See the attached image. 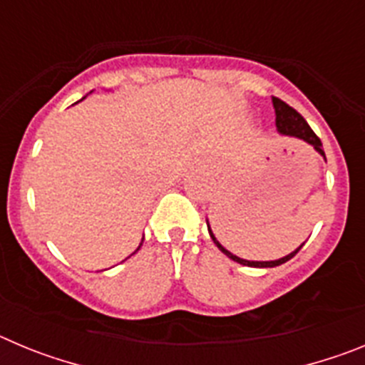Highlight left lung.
I'll list each match as a JSON object with an SVG mask.
<instances>
[{"label":"left lung","instance_id":"8db88e82","mask_svg":"<svg viewBox=\"0 0 365 365\" xmlns=\"http://www.w3.org/2000/svg\"><path fill=\"white\" fill-rule=\"evenodd\" d=\"M272 106H274V113H276V130H278V133L279 135H287V137L299 138V140H303V143L311 144V146L314 148V150L318 151V153H320L322 157L325 159L324 148H322V140L316 137V133L311 130V125L305 122V118H303L302 115L296 111V109H292L291 106L285 104L283 100L276 98V96H272ZM206 225H208V221H206ZM208 232H210L212 241L217 245V248L221 250L222 254H225V256H228L232 261L240 263V265L254 267V269H272V267L283 265V263H287L289 259H292V257H294L296 254L299 252V248L303 247V245H299L294 252L287 254L285 257H279V259H274V261H248V259H243V257H237L235 254H232L230 250H227V248L222 247V245L219 243L217 240H215L214 232L210 230V225H208Z\"/></svg>","mask_w":365,"mask_h":365}]
</instances>
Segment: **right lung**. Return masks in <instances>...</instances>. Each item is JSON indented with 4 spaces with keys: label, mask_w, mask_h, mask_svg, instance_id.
I'll use <instances>...</instances> for the list:
<instances>
[{
    "label": "right lung",
    "mask_w": 365,
    "mask_h": 365,
    "mask_svg": "<svg viewBox=\"0 0 365 365\" xmlns=\"http://www.w3.org/2000/svg\"><path fill=\"white\" fill-rule=\"evenodd\" d=\"M83 98H86V96H83ZM83 98H82V100H83ZM143 241H144V235H143ZM143 241H140V245H138V248L143 247ZM138 248H137V250H135V252H133V254H137V252H138ZM133 254H131V256H133Z\"/></svg>",
    "instance_id": "add662e5"
}]
</instances>
